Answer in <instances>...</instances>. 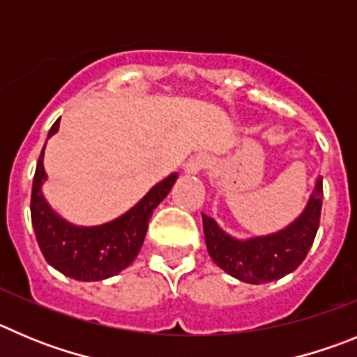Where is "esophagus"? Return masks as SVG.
Here are the masks:
<instances>
[{"mask_svg": "<svg viewBox=\"0 0 357 357\" xmlns=\"http://www.w3.org/2000/svg\"><path fill=\"white\" fill-rule=\"evenodd\" d=\"M210 163H211L210 156L204 155V153H201V155L192 156V158L186 162L185 172L186 174H199L201 171L208 169V167H210Z\"/></svg>", "mask_w": 357, "mask_h": 357, "instance_id": "1", "label": "esophagus"}]
</instances>
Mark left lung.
<instances>
[{
	"instance_id": "1",
	"label": "left lung",
	"mask_w": 357,
	"mask_h": 357,
	"mask_svg": "<svg viewBox=\"0 0 357 357\" xmlns=\"http://www.w3.org/2000/svg\"><path fill=\"white\" fill-rule=\"evenodd\" d=\"M322 178L317 179L304 211L278 233L240 240L227 234L215 218L202 213L208 255L224 272L249 284L278 281L294 272L306 258L322 211Z\"/></svg>"
}]
</instances>
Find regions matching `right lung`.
<instances>
[{"instance_id": "add662e5", "label": "right lung", "mask_w": 357, "mask_h": 357, "mask_svg": "<svg viewBox=\"0 0 357 357\" xmlns=\"http://www.w3.org/2000/svg\"><path fill=\"white\" fill-rule=\"evenodd\" d=\"M60 126V119L51 126V139ZM44 149L38 156L31 186V224L44 258L53 268L76 281H102L124 271L139 255L146 238L149 218L160 202L171 192L178 174L172 172L156 183L131 210L101 226H76L67 222L47 204L43 185Z\"/></svg>"}]
</instances>
